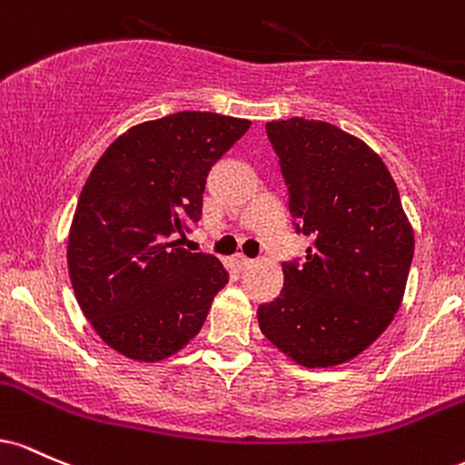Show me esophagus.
Listing matches in <instances>:
<instances>
[{
    "label": "esophagus",
    "instance_id": "esophagus-1",
    "mask_svg": "<svg viewBox=\"0 0 465 465\" xmlns=\"http://www.w3.org/2000/svg\"><path fill=\"white\" fill-rule=\"evenodd\" d=\"M234 263H237L239 270H246V268H250V265L254 263V261L248 259V257H243V254H237V259H234Z\"/></svg>",
    "mask_w": 465,
    "mask_h": 465
}]
</instances>
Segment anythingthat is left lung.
I'll return each instance as SVG.
<instances>
[{"instance_id":"1","label":"left lung","mask_w":465,"mask_h":465,"mask_svg":"<svg viewBox=\"0 0 465 465\" xmlns=\"http://www.w3.org/2000/svg\"><path fill=\"white\" fill-rule=\"evenodd\" d=\"M279 155L294 231L305 257L283 261V290L259 305L263 336L302 367H331L364 351L393 321L413 228L378 153L330 123L265 124Z\"/></svg>"}]
</instances>
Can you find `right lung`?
I'll return each instance as SVG.
<instances>
[{
  "mask_svg": "<svg viewBox=\"0 0 465 465\" xmlns=\"http://www.w3.org/2000/svg\"><path fill=\"white\" fill-rule=\"evenodd\" d=\"M250 120L180 112L118 135L78 197L67 268L83 314L123 356H173L197 336L228 283L213 254L173 242L202 217L211 166Z\"/></svg>",
  "mask_w": 465,
  "mask_h": 465,
  "instance_id": "1",
  "label": "right lung"
}]
</instances>
